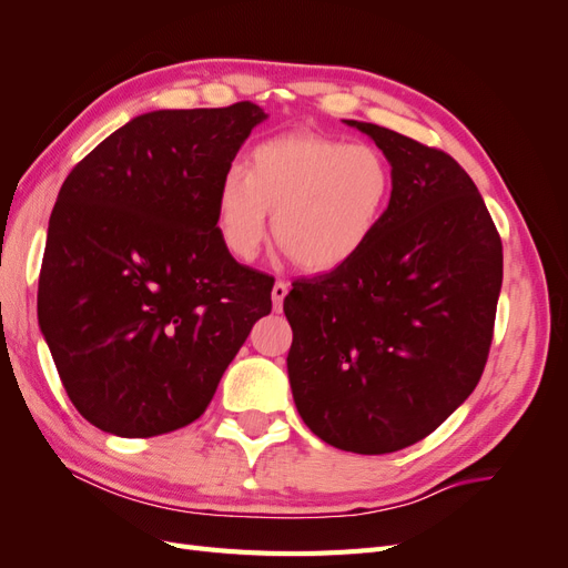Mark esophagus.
I'll use <instances>...</instances> for the list:
<instances>
[{
  "label": "esophagus",
  "instance_id": "obj_1",
  "mask_svg": "<svg viewBox=\"0 0 568 568\" xmlns=\"http://www.w3.org/2000/svg\"><path fill=\"white\" fill-rule=\"evenodd\" d=\"M286 294H288V284L284 282V280H280L277 284L272 286V305H274V311H282V305H284V298H286Z\"/></svg>",
  "mask_w": 568,
  "mask_h": 568
}]
</instances>
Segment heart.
Listing matches in <instances>:
<instances>
[{
    "label": "heart",
    "instance_id": "b5f03b06",
    "mask_svg": "<svg viewBox=\"0 0 568 568\" xmlns=\"http://www.w3.org/2000/svg\"><path fill=\"white\" fill-rule=\"evenodd\" d=\"M390 196V170L367 144L296 132L257 144L217 189V230L236 261L267 234L311 272L346 265L365 248Z\"/></svg>",
    "mask_w": 568,
    "mask_h": 568
}]
</instances>
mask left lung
<instances>
[{
  "label": "left lung",
  "mask_w": 568,
  "mask_h": 568,
  "mask_svg": "<svg viewBox=\"0 0 568 568\" xmlns=\"http://www.w3.org/2000/svg\"><path fill=\"white\" fill-rule=\"evenodd\" d=\"M390 201L353 261L296 280L288 382L307 428L338 450L386 455L434 434L484 374L503 242L464 168L374 123Z\"/></svg>",
  "instance_id": "8db88e82"
}]
</instances>
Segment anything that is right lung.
<instances>
[{
    "label": "right lung",
    "mask_w": 568,
    "mask_h": 568,
    "mask_svg": "<svg viewBox=\"0 0 568 568\" xmlns=\"http://www.w3.org/2000/svg\"><path fill=\"white\" fill-rule=\"evenodd\" d=\"M265 113L151 111L65 178L49 217L40 329L68 398L123 438L199 419L274 280L239 265L217 230V189Z\"/></svg>",
    "instance_id": "add662e5"
}]
</instances>
